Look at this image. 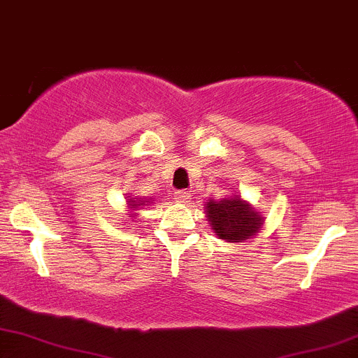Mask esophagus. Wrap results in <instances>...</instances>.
Here are the masks:
<instances>
[{
	"mask_svg": "<svg viewBox=\"0 0 358 358\" xmlns=\"http://www.w3.org/2000/svg\"><path fill=\"white\" fill-rule=\"evenodd\" d=\"M175 199L178 200V202L187 203V202H190L192 193H190V192H187V190H176V192H175Z\"/></svg>",
	"mask_w": 358,
	"mask_h": 358,
	"instance_id": "1",
	"label": "esophagus"
}]
</instances>
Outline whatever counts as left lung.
I'll list each match as a JSON object with an SVG mask.
<instances>
[{
	"label": "left lung",
	"instance_id": "left-lung-1",
	"mask_svg": "<svg viewBox=\"0 0 358 358\" xmlns=\"http://www.w3.org/2000/svg\"><path fill=\"white\" fill-rule=\"evenodd\" d=\"M207 213L217 236L229 242L249 239L262 224L261 217L239 196L224 199L220 202H207Z\"/></svg>",
	"mask_w": 358,
	"mask_h": 358
}]
</instances>
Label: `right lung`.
<instances>
[{
	"label": "right lung",
	"instance_id": "add662e5",
	"mask_svg": "<svg viewBox=\"0 0 358 358\" xmlns=\"http://www.w3.org/2000/svg\"><path fill=\"white\" fill-rule=\"evenodd\" d=\"M136 205H138V203H136Z\"/></svg>",
	"mask_w": 358,
	"mask_h": 358
}]
</instances>
